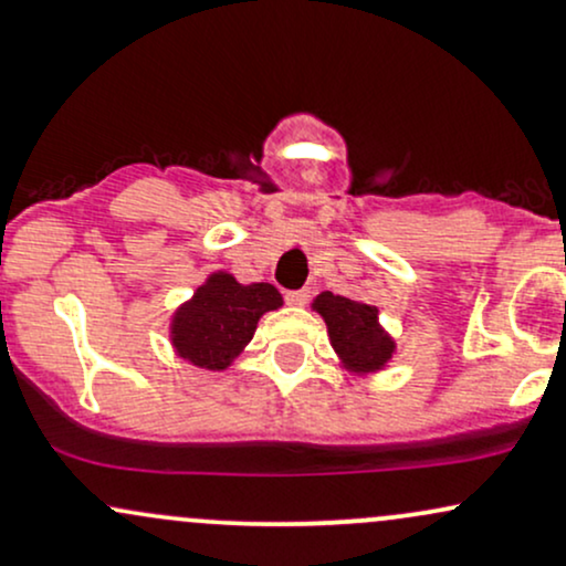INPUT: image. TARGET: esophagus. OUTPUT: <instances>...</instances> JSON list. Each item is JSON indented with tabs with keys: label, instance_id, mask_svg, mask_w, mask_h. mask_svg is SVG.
I'll return each mask as SVG.
<instances>
[{
	"label": "esophagus",
	"instance_id": "34e87169",
	"mask_svg": "<svg viewBox=\"0 0 566 566\" xmlns=\"http://www.w3.org/2000/svg\"><path fill=\"white\" fill-rule=\"evenodd\" d=\"M308 290H290L287 295H284V301H287L290 305H305L308 303Z\"/></svg>",
	"mask_w": 566,
	"mask_h": 566
}]
</instances>
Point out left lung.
<instances>
[{"label": "left lung", "mask_w": 566, "mask_h": 566, "mask_svg": "<svg viewBox=\"0 0 566 566\" xmlns=\"http://www.w3.org/2000/svg\"><path fill=\"white\" fill-rule=\"evenodd\" d=\"M314 308L327 322L329 340L348 367L367 373V369H380L391 359L394 343L378 327V308L375 305L322 292L314 301Z\"/></svg>", "instance_id": "8db88e82"}]
</instances>
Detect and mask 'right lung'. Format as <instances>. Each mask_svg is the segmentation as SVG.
I'll return each mask as SVG.
<instances>
[{"label": "right lung", "instance_id": "add662e5", "mask_svg": "<svg viewBox=\"0 0 566 566\" xmlns=\"http://www.w3.org/2000/svg\"><path fill=\"white\" fill-rule=\"evenodd\" d=\"M279 305L282 295L271 284H239L231 274H212L175 314L172 343L197 367L223 369L252 340L258 319Z\"/></svg>", "mask_w": 566, "mask_h": 566}]
</instances>
